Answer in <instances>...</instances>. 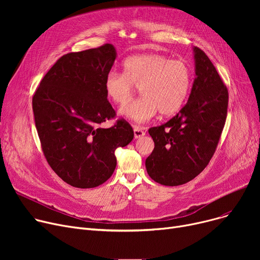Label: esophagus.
I'll return each mask as SVG.
<instances>
[{"label": "esophagus", "instance_id": "obj_1", "mask_svg": "<svg viewBox=\"0 0 260 260\" xmlns=\"http://www.w3.org/2000/svg\"><path fill=\"white\" fill-rule=\"evenodd\" d=\"M144 135H145V133L143 132L142 127L134 126V137H135V139H139V138L143 137Z\"/></svg>", "mask_w": 260, "mask_h": 260}]
</instances>
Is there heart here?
Wrapping results in <instances>:
<instances>
[{"instance_id": "heart-1", "label": "heart", "mask_w": 260, "mask_h": 260, "mask_svg": "<svg viewBox=\"0 0 260 260\" xmlns=\"http://www.w3.org/2000/svg\"><path fill=\"white\" fill-rule=\"evenodd\" d=\"M124 74L108 73L104 80L107 98L118 105L126 104L139 88L142 97L120 109V115L145 123L159 112L175 114L184 103L192 83V71L180 60H170L158 53H142L123 63Z\"/></svg>"}]
</instances>
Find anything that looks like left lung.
<instances>
[{"mask_svg":"<svg viewBox=\"0 0 260 260\" xmlns=\"http://www.w3.org/2000/svg\"><path fill=\"white\" fill-rule=\"evenodd\" d=\"M195 79L187 103L166 124L148 129L155 147L145 160L151 178L163 185L184 184L209 165L221 136L229 93L209 57L193 47Z\"/></svg>","mask_w":260,"mask_h":260,"instance_id":"obj_1","label":"left lung"}]
</instances>
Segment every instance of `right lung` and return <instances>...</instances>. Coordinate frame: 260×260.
<instances>
[{
  "label": "right lung",
  "instance_id": "obj_1",
  "mask_svg": "<svg viewBox=\"0 0 260 260\" xmlns=\"http://www.w3.org/2000/svg\"><path fill=\"white\" fill-rule=\"evenodd\" d=\"M117 58L105 44L61 57L44 76L32 98L36 127L43 153L60 178L79 188L104 183L116 169L117 147L134 138L127 122L100 125L115 117L104 80Z\"/></svg>",
  "mask_w": 260,
  "mask_h": 260
}]
</instances>
